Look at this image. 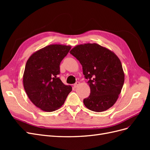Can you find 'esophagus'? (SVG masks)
I'll return each mask as SVG.
<instances>
[{
  "label": "esophagus",
  "instance_id": "34e87169",
  "mask_svg": "<svg viewBox=\"0 0 150 150\" xmlns=\"http://www.w3.org/2000/svg\"><path fill=\"white\" fill-rule=\"evenodd\" d=\"M79 84H80V83L78 82V81H77V82L74 84V87L75 88H77V87H78V86L79 85Z\"/></svg>",
  "mask_w": 150,
  "mask_h": 150
}]
</instances>
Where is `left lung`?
I'll return each instance as SVG.
<instances>
[{"label":"left lung","mask_w":150,"mask_h":150,"mask_svg":"<svg viewBox=\"0 0 150 150\" xmlns=\"http://www.w3.org/2000/svg\"><path fill=\"white\" fill-rule=\"evenodd\" d=\"M70 53L83 66L91 93L83 100L85 106L103 112L114 105L125 81L121 62L116 54L96 43L77 45Z\"/></svg>","instance_id":"8db88e82"}]
</instances>
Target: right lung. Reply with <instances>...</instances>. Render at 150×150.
Segmentation results:
<instances>
[{"mask_svg":"<svg viewBox=\"0 0 150 150\" xmlns=\"http://www.w3.org/2000/svg\"><path fill=\"white\" fill-rule=\"evenodd\" d=\"M71 46L51 44L34 52L26 62L23 75L25 93L40 110L52 112L60 108L72 91L57 76L60 63Z\"/></svg>","mask_w":150,"mask_h":150,"instance_id":"right-lung-1","label":"right lung"}]
</instances>
